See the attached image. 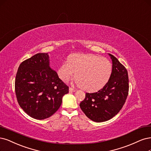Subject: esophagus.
I'll return each instance as SVG.
<instances>
[{"mask_svg":"<svg viewBox=\"0 0 151 151\" xmlns=\"http://www.w3.org/2000/svg\"><path fill=\"white\" fill-rule=\"evenodd\" d=\"M75 91H76L75 89H72V87H69V92H75Z\"/></svg>","mask_w":151,"mask_h":151,"instance_id":"esophagus-1","label":"esophagus"}]
</instances>
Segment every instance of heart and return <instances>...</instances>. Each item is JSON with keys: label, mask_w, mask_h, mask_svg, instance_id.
<instances>
[{"label": "heart", "mask_w": 151, "mask_h": 151, "mask_svg": "<svg viewBox=\"0 0 151 151\" xmlns=\"http://www.w3.org/2000/svg\"><path fill=\"white\" fill-rule=\"evenodd\" d=\"M112 64L108 59L93 54H74L59 67L60 79L68 81L76 74L75 83L84 87L87 91L93 92L104 86L112 74Z\"/></svg>", "instance_id": "obj_1"}]
</instances>
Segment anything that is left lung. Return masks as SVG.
<instances>
[{"label": "left lung", "instance_id": "left-lung-1", "mask_svg": "<svg viewBox=\"0 0 151 151\" xmlns=\"http://www.w3.org/2000/svg\"><path fill=\"white\" fill-rule=\"evenodd\" d=\"M110 79L102 89L94 93H86L80 107L86 116L96 122L107 121L121 111L129 92V77L126 67L113 55Z\"/></svg>", "mask_w": 151, "mask_h": 151}]
</instances>
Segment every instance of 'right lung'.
<instances>
[{"mask_svg":"<svg viewBox=\"0 0 151 151\" xmlns=\"http://www.w3.org/2000/svg\"><path fill=\"white\" fill-rule=\"evenodd\" d=\"M15 91L24 111L31 117L42 120L59 109L69 87L51 69L48 53H39L20 64Z\"/></svg>","mask_w":151,"mask_h":151,"instance_id":"right-lung-1","label":"right lung"}]
</instances>
